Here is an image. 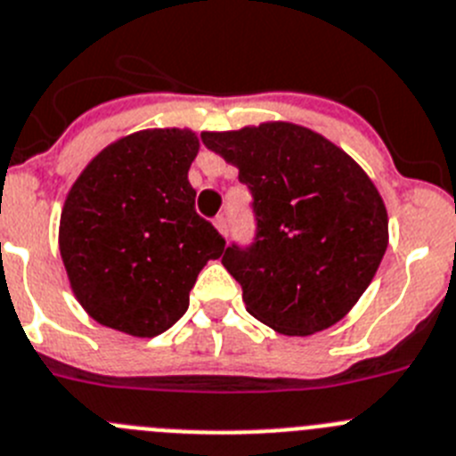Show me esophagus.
Returning a JSON list of instances; mask_svg holds the SVG:
<instances>
[{"label": "esophagus", "instance_id": "obj_1", "mask_svg": "<svg viewBox=\"0 0 456 456\" xmlns=\"http://www.w3.org/2000/svg\"><path fill=\"white\" fill-rule=\"evenodd\" d=\"M213 224H216V229H218V232L223 233V236H227V233H229V223H227V216H224V213L216 216Z\"/></svg>", "mask_w": 456, "mask_h": 456}]
</instances>
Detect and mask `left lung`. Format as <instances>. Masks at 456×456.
<instances>
[{"instance_id": "obj_1", "label": "left lung", "mask_w": 456, "mask_h": 456, "mask_svg": "<svg viewBox=\"0 0 456 456\" xmlns=\"http://www.w3.org/2000/svg\"><path fill=\"white\" fill-rule=\"evenodd\" d=\"M202 142L252 192L254 240L223 254L248 314L286 336L336 325L388 245L387 207L370 177L334 142L290 122L204 131Z\"/></svg>"}]
</instances>
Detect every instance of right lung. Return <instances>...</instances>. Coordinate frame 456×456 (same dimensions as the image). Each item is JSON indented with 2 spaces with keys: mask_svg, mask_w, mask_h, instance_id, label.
Here are the masks:
<instances>
[{
  "mask_svg": "<svg viewBox=\"0 0 456 456\" xmlns=\"http://www.w3.org/2000/svg\"><path fill=\"white\" fill-rule=\"evenodd\" d=\"M200 141L188 129H147L102 150L61 213L59 248L90 318L131 336L163 334L224 238L195 211L188 167Z\"/></svg>",
  "mask_w": 456,
  "mask_h": 456,
  "instance_id": "right-lung-1",
  "label": "right lung"
}]
</instances>
